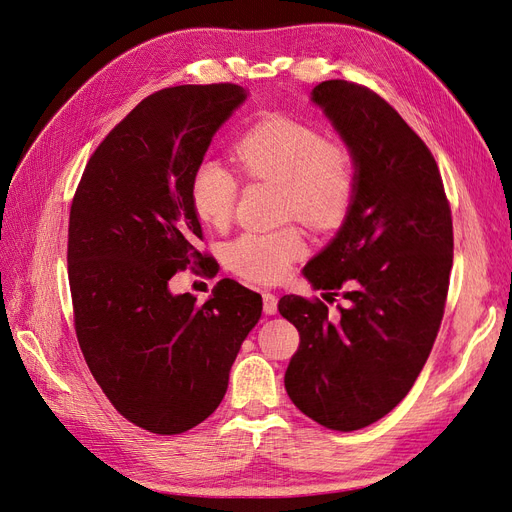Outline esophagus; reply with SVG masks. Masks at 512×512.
Segmentation results:
<instances>
[{
    "label": "esophagus",
    "mask_w": 512,
    "mask_h": 512,
    "mask_svg": "<svg viewBox=\"0 0 512 512\" xmlns=\"http://www.w3.org/2000/svg\"><path fill=\"white\" fill-rule=\"evenodd\" d=\"M262 307H265V314H277V297L273 292H262Z\"/></svg>",
    "instance_id": "1"
}]
</instances>
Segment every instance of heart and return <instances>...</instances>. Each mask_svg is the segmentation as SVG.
Returning <instances> with one entry per match:
<instances>
[{
	"instance_id": "heart-1",
	"label": "heart",
	"mask_w": 512,
	"mask_h": 512,
	"mask_svg": "<svg viewBox=\"0 0 512 512\" xmlns=\"http://www.w3.org/2000/svg\"><path fill=\"white\" fill-rule=\"evenodd\" d=\"M241 175L282 185L284 218L314 230H333L346 220L356 192V164L348 147L288 115H269L232 145ZM239 196V181L222 162L203 160L192 173L190 198L200 220L226 226ZM294 226L273 232H243L226 247L228 267L254 284H275L305 254Z\"/></svg>"
}]
</instances>
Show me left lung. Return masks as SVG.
I'll return each instance as SVG.
<instances>
[{
    "instance_id": "obj_1",
    "label": "left lung",
    "mask_w": 512,
    "mask_h": 512,
    "mask_svg": "<svg viewBox=\"0 0 512 512\" xmlns=\"http://www.w3.org/2000/svg\"><path fill=\"white\" fill-rule=\"evenodd\" d=\"M312 100L356 164V192L335 239L307 262L324 299L286 294L280 314L299 331L286 393L335 431L363 429L408 395L436 342L453 267V218L431 151L376 91L324 81Z\"/></svg>"
}]
</instances>
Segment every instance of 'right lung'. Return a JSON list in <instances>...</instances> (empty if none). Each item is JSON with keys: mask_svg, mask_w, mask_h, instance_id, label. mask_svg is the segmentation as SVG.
<instances>
[{"mask_svg": "<svg viewBox=\"0 0 512 512\" xmlns=\"http://www.w3.org/2000/svg\"><path fill=\"white\" fill-rule=\"evenodd\" d=\"M247 98L232 83L179 85L147 96L106 134L74 192L68 280L74 329L91 376L136 427L175 436L203 423L262 299L220 280L211 299L168 288L203 267L190 181L213 134Z\"/></svg>", "mask_w": 512, "mask_h": 512, "instance_id": "obj_1", "label": "right lung"}]
</instances>
